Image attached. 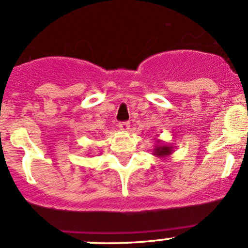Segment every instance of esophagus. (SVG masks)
<instances>
[{
    "label": "esophagus",
    "instance_id": "34e87169",
    "mask_svg": "<svg viewBox=\"0 0 248 248\" xmlns=\"http://www.w3.org/2000/svg\"><path fill=\"white\" fill-rule=\"evenodd\" d=\"M119 127L124 132H127L129 129V122H121V124H119Z\"/></svg>",
    "mask_w": 248,
    "mask_h": 248
}]
</instances>
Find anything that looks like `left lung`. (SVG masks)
Wrapping results in <instances>:
<instances>
[{"label":"left lung","mask_w":248,"mask_h":248,"mask_svg":"<svg viewBox=\"0 0 248 248\" xmlns=\"http://www.w3.org/2000/svg\"><path fill=\"white\" fill-rule=\"evenodd\" d=\"M174 152V146L172 145L166 144L162 140L156 139V145H155L154 150H152V155L159 158H167Z\"/></svg>","instance_id":"left-lung-1"}]
</instances>
